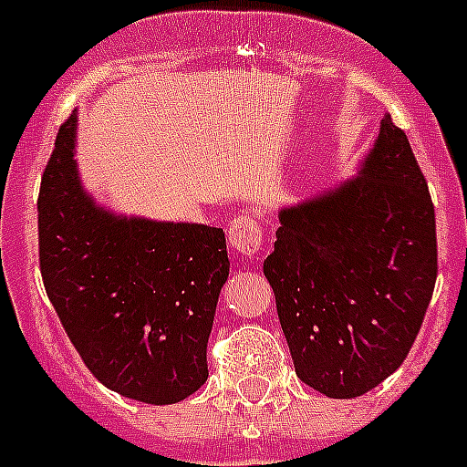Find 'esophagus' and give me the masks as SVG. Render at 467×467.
Here are the masks:
<instances>
[{
	"label": "esophagus",
	"instance_id": "esophagus-1",
	"mask_svg": "<svg viewBox=\"0 0 467 467\" xmlns=\"http://www.w3.org/2000/svg\"><path fill=\"white\" fill-rule=\"evenodd\" d=\"M226 236L231 248L241 254H254L262 248V226L250 214H238L231 219Z\"/></svg>",
	"mask_w": 467,
	"mask_h": 467
}]
</instances>
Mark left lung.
<instances>
[{
  "label": "left lung",
  "instance_id": "left-lung-1",
  "mask_svg": "<svg viewBox=\"0 0 467 467\" xmlns=\"http://www.w3.org/2000/svg\"><path fill=\"white\" fill-rule=\"evenodd\" d=\"M265 276L295 373L330 400H354L404 364L437 278L428 184L392 118L357 174L278 210Z\"/></svg>",
  "mask_w": 467,
  "mask_h": 467
}]
</instances>
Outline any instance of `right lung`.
Returning <instances> with one entry per match:
<instances>
[{"mask_svg": "<svg viewBox=\"0 0 467 467\" xmlns=\"http://www.w3.org/2000/svg\"><path fill=\"white\" fill-rule=\"evenodd\" d=\"M78 110L58 130L37 201L44 288L101 385L177 404L205 385L207 337L229 278L222 229L122 214L82 184Z\"/></svg>", "mask_w": 467, "mask_h": 467, "instance_id": "obj_1", "label": "right lung"}]
</instances>
